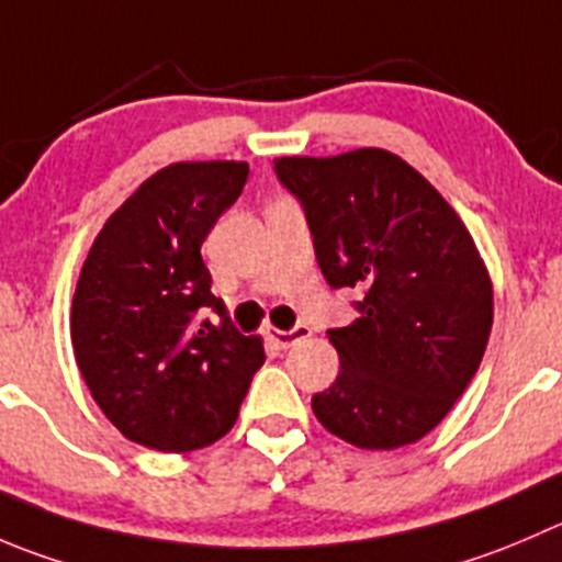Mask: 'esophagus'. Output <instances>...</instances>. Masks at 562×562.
Wrapping results in <instances>:
<instances>
[{"label": "esophagus", "instance_id": "1", "mask_svg": "<svg viewBox=\"0 0 562 562\" xmlns=\"http://www.w3.org/2000/svg\"><path fill=\"white\" fill-rule=\"evenodd\" d=\"M310 335H313V329H310L307 324H296L293 329H288V331H280V329L269 331V337L274 340L277 348H291V346H296L299 340H307Z\"/></svg>", "mask_w": 562, "mask_h": 562}]
</instances>
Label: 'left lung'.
Segmentation results:
<instances>
[{
  "label": "left lung",
  "mask_w": 562,
  "mask_h": 562,
  "mask_svg": "<svg viewBox=\"0 0 562 562\" xmlns=\"http://www.w3.org/2000/svg\"><path fill=\"white\" fill-rule=\"evenodd\" d=\"M302 203L331 288H359V318L329 329L340 373L313 395L335 437L395 450L442 423L481 368L494 318L492 280L448 200L381 148L274 161Z\"/></svg>",
  "instance_id": "1"
}]
</instances>
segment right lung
<instances>
[{"label":"right lung","mask_w":562,"mask_h":562,"mask_svg":"<svg viewBox=\"0 0 562 562\" xmlns=\"http://www.w3.org/2000/svg\"><path fill=\"white\" fill-rule=\"evenodd\" d=\"M247 176V161L165 167L109 216L81 266L76 364L131 442L161 453L209 448L233 428L263 364V342L233 326L200 255Z\"/></svg>","instance_id":"1"}]
</instances>
